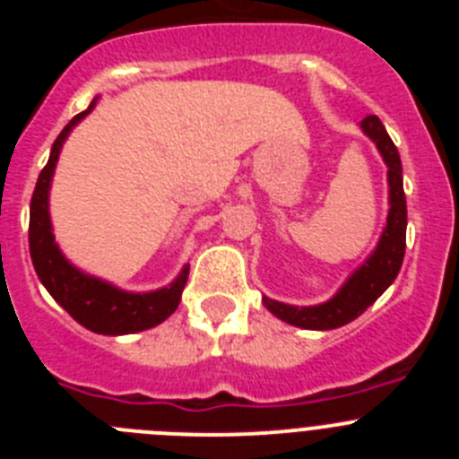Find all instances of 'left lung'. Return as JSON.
Instances as JSON below:
<instances>
[{"label":"left lung","instance_id":"8db88e82","mask_svg":"<svg viewBox=\"0 0 459 459\" xmlns=\"http://www.w3.org/2000/svg\"><path fill=\"white\" fill-rule=\"evenodd\" d=\"M360 131L366 133L377 144V152L381 153L384 163L388 168V216L386 227L381 230V237L377 241L375 250L368 255V259L350 278L344 280L342 287L335 291L328 301L317 306H290L264 296L266 310L273 312L275 317L299 328H312V331H328L344 324L354 322L359 315L368 310V306L379 299L393 280L400 273L404 259V246H407V200H404L403 188V163L395 144L388 137L386 128L379 121V117L368 115L360 121Z\"/></svg>","mask_w":459,"mask_h":459}]
</instances>
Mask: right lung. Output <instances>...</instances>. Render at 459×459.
<instances>
[{
	"label": "right lung",
	"instance_id": "obj_1",
	"mask_svg": "<svg viewBox=\"0 0 459 459\" xmlns=\"http://www.w3.org/2000/svg\"><path fill=\"white\" fill-rule=\"evenodd\" d=\"M93 99L84 112L73 117L52 144L48 165L40 169L30 206V253L39 280L64 310L84 328L100 335H128L158 326L172 315L181 301V291L188 280L186 264L168 287L153 291H126L103 278L84 273L71 264L59 250L52 234L50 186L64 142L84 117L96 108Z\"/></svg>",
	"mask_w": 459,
	"mask_h": 459
}]
</instances>
